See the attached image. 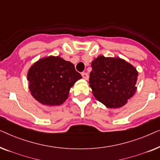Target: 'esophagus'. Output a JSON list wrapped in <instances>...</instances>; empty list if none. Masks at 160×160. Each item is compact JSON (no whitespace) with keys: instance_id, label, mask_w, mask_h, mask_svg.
Instances as JSON below:
<instances>
[{"instance_id":"1","label":"esophagus","mask_w":160,"mask_h":160,"mask_svg":"<svg viewBox=\"0 0 160 160\" xmlns=\"http://www.w3.org/2000/svg\"><path fill=\"white\" fill-rule=\"evenodd\" d=\"M82 76L85 80H88L89 79V75H88V73H82Z\"/></svg>"}]
</instances>
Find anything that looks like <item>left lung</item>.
<instances>
[{"label":"left lung","instance_id":"1","mask_svg":"<svg viewBox=\"0 0 160 160\" xmlns=\"http://www.w3.org/2000/svg\"><path fill=\"white\" fill-rule=\"evenodd\" d=\"M89 86L98 101L108 108H120L136 92L138 73L119 58L99 56L92 62Z\"/></svg>","mask_w":160,"mask_h":160}]
</instances>
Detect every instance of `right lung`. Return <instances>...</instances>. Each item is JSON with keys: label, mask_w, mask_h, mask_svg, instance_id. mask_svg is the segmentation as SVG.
Listing matches in <instances>:
<instances>
[{"label": "right lung", "mask_w": 160, "mask_h": 160, "mask_svg": "<svg viewBox=\"0 0 160 160\" xmlns=\"http://www.w3.org/2000/svg\"><path fill=\"white\" fill-rule=\"evenodd\" d=\"M82 78L73 63L60 57L41 59L28 73L29 89L35 99L47 106H59L65 101L70 89Z\"/></svg>", "instance_id": "add662e5"}]
</instances>
